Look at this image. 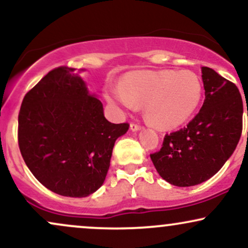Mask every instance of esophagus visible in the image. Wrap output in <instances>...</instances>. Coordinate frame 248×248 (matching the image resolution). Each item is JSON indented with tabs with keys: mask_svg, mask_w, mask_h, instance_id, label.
Wrapping results in <instances>:
<instances>
[{
	"mask_svg": "<svg viewBox=\"0 0 248 248\" xmlns=\"http://www.w3.org/2000/svg\"><path fill=\"white\" fill-rule=\"evenodd\" d=\"M130 129H132L133 132H138V130L141 129V126H140V124H134V122H132V124H130Z\"/></svg>",
	"mask_w": 248,
	"mask_h": 248,
	"instance_id": "esophagus-1",
	"label": "esophagus"
}]
</instances>
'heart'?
Returning a JSON list of instances; mask_svg holds the SVG:
<instances>
[{"mask_svg":"<svg viewBox=\"0 0 248 248\" xmlns=\"http://www.w3.org/2000/svg\"><path fill=\"white\" fill-rule=\"evenodd\" d=\"M203 96V84L191 71H135L108 90L107 100L119 108L135 109L144 104L148 121L161 129H173L195 114Z\"/></svg>","mask_w":248,"mask_h":248,"instance_id":"obj_1","label":"heart"}]
</instances>
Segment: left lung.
<instances>
[{
  "label": "left lung",
  "mask_w": 248,
  "mask_h": 248,
  "mask_svg": "<svg viewBox=\"0 0 248 248\" xmlns=\"http://www.w3.org/2000/svg\"><path fill=\"white\" fill-rule=\"evenodd\" d=\"M205 99L186 127L167 134L150 154L163 179L192 186L216 175L237 147L243 130V99L238 87L210 67H202ZM248 115V110H247Z\"/></svg>",
  "instance_id": "1"
}]
</instances>
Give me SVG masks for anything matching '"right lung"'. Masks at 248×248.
<instances>
[{
  "mask_svg": "<svg viewBox=\"0 0 248 248\" xmlns=\"http://www.w3.org/2000/svg\"><path fill=\"white\" fill-rule=\"evenodd\" d=\"M129 124L105 118L76 69L59 66L24 96L18 114L22 157L38 182L66 197H87L106 178L113 147Z\"/></svg>",
  "mask_w": 248,
  "mask_h": 248,
  "instance_id": "add662e5",
  "label": "right lung"
}]
</instances>
